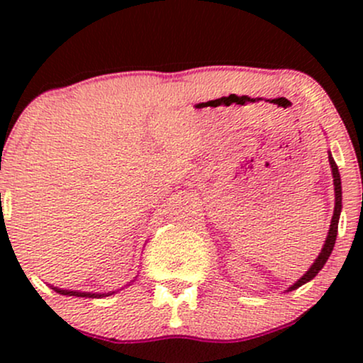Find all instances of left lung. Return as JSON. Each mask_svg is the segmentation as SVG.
<instances>
[{
    "label": "left lung",
    "instance_id": "obj_1",
    "mask_svg": "<svg viewBox=\"0 0 363 363\" xmlns=\"http://www.w3.org/2000/svg\"><path fill=\"white\" fill-rule=\"evenodd\" d=\"M329 164H331V170H333V181H335V213H333V218H331V225H329V232H328V239H326V244H324L323 251H320L319 257L315 259L314 264L311 266L309 272H307L303 277L298 280L295 285L290 286V291L298 289V286H302L303 283L311 281L312 278L318 274L320 269H323V266L326 264L328 257L331 256L333 252V247H335V242H336V234H338V222H340V213H341V179H340V172H338V165H336V162L333 160L331 153H329Z\"/></svg>",
    "mask_w": 363,
    "mask_h": 363
}]
</instances>
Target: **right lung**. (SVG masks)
<instances>
[{
	"mask_svg": "<svg viewBox=\"0 0 363 363\" xmlns=\"http://www.w3.org/2000/svg\"><path fill=\"white\" fill-rule=\"evenodd\" d=\"M57 294H62V295H74V297H102V295H97V294H89V291H69V290H60L56 289Z\"/></svg>",
	"mask_w": 363,
	"mask_h": 363,
	"instance_id": "right-lung-1",
	"label": "right lung"
}]
</instances>
